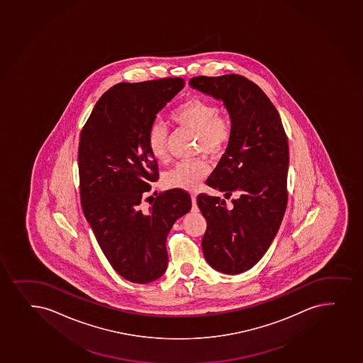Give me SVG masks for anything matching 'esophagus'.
Returning a JSON list of instances; mask_svg holds the SVG:
<instances>
[{"instance_id":"esophagus-1","label":"esophagus","mask_w":363,"mask_h":363,"mask_svg":"<svg viewBox=\"0 0 363 363\" xmlns=\"http://www.w3.org/2000/svg\"><path fill=\"white\" fill-rule=\"evenodd\" d=\"M191 211L196 212L198 211V205H196V194H191Z\"/></svg>"}]
</instances>
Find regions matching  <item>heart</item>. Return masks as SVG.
I'll return each instance as SVG.
<instances>
[{
  "label": "heart",
  "mask_w": 363,
  "mask_h": 363,
  "mask_svg": "<svg viewBox=\"0 0 363 363\" xmlns=\"http://www.w3.org/2000/svg\"><path fill=\"white\" fill-rule=\"evenodd\" d=\"M172 118L179 126L196 133V151L206 155H218L232 138V126L228 119L220 116L218 107L201 99H189L181 104L172 112ZM167 129L160 123L152 124L147 133L148 151L158 162L167 159ZM208 172L210 167L204 159L181 162L165 174L164 182L167 187L194 191Z\"/></svg>",
  "instance_id": "1"
}]
</instances>
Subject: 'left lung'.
<instances>
[{"mask_svg": "<svg viewBox=\"0 0 363 363\" xmlns=\"http://www.w3.org/2000/svg\"><path fill=\"white\" fill-rule=\"evenodd\" d=\"M189 86L223 102L232 122V138L206 184L237 199L227 208L218 196H198L208 223L203 252L220 273H244L264 256L285 215L287 136L275 106L247 78L199 76Z\"/></svg>", "mask_w": 363, "mask_h": 363, "instance_id": "left-lung-1", "label": "left lung"}]
</instances>
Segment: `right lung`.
I'll use <instances>...</instances> for the list:
<instances>
[{"label":"right lung","mask_w":363,"mask_h":363,"mask_svg":"<svg viewBox=\"0 0 363 363\" xmlns=\"http://www.w3.org/2000/svg\"><path fill=\"white\" fill-rule=\"evenodd\" d=\"M184 86L182 78L118 83L99 99L81 131L83 213L110 264L135 284L165 273L167 234L191 208V196L179 188L159 194L150 208L143 205L159 177L147 133Z\"/></svg>","instance_id":"right-lung-1"}]
</instances>
